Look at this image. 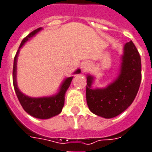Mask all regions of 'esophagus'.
<instances>
[{
    "instance_id": "esophagus-1",
    "label": "esophagus",
    "mask_w": 152,
    "mask_h": 152,
    "mask_svg": "<svg viewBox=\"0 0 152 152\" xmlns=\"http://www.w3.org/2000/svg\"><path fill=\"white\" fill-rule=\"evenodd\" d=\"M90 67H91V64H90V62L86 61V62H84V63L82 64V66H81V70H82L83 72H85V71H87Z\"/></svg>"
}]
</instances>
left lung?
Masks as SVG:
<instances>
[{"label": "left lung", "mask_w": 152, "mask_h": 152, "mask_svg": "<svg viewBox=\"0 0 152 152\" xmlns=\"http://www.w3.org/2000/svg\"><path fill=\"white\" fill-rule=\"evenodd\" d=\"M95 77L86 75V97L90 111L105 118L118 116L134 100L141 81V61L132 41L124 46L118 76L107 86L92 88Z\"/></svg>", "instance_id": "left-lung-1"}]
</instances>
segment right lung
Listing matches in <instances>:
<instances>
[{
  "mask_svg": "<svg viewBox=\"0 0 152 152\" xmlns=\"http://www.w3.org/2000/svg\"><path fill=\"white\" fill-rule=\"evenodd\" d=\"M42 29H43L42 28H39L34 30L22 41L21 45L19 46L18 50L16 54V56L14 58L12 78H13L14 89L17 94V97L18 98L19 102L21 103L22 107H23L24 110L34 118L47 119V118L56 116L61 113L62 108L64 107V103H65V95H66L67 89L71 85L73 76L66 78L61 83L57 93L50 97H29V96L25 95L19 90L18 82H17V62H18V57L20 52V49L23 46L27 41L32 39L34 36H35V34H38ZM79 73H81V70L77 69L73 74H79Z\"/></svg>",
  "mask_w": 152,
  "mask_h": 152,
  "instance_id": "obj_1",
  "label": "right lung"
}]
</instances>
